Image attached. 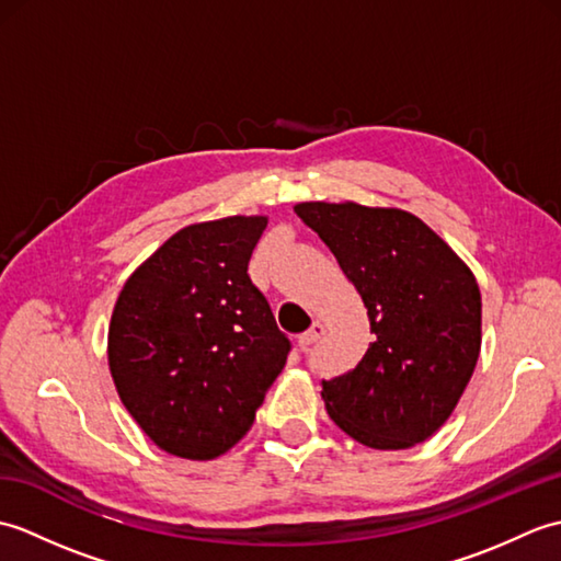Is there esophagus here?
I'll use <instances>...</instances> for the list:
<instances>
[{"label": "esophagus", "mask_w": 561, "mask_h": 561, "mask_svg": "<svg viewBox=\"0 0 561 561\" xmlns=\"http://www.w3.org/2000/svg\"><path fill=\"white\" fill-rule=\"evenodd\" d=\"M323 335H325V325L320 323V320H316V323H313L311 328H308V330L304 332V335L299 337V347H301V350H308V347H311V344H316Z\"/></svg>", "instance_id": "1"}]
</instances>
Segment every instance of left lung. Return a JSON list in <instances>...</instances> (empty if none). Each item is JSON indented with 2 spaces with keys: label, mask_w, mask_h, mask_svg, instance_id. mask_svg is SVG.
Returning <instances> with one entry per match:
<instances>
[{
  "label": "left lung",
  "mask_w": 561,
  "mask_h": 561,
  "mask_svg": "<svg viewBox=\"0 0 561 561\" xmlns=\"http://www.w3.org/2000/svg\"><path fill=\"white\" fill-rule=\"evenodd\" d=\"M294 211L362 294L376 335L352 371L323 380L330 420L368 448L422 444L456 410L478 364V279L410 211L356 202H301Z\"/></svg>",
  "instance_id": "1"
}]
</instances>
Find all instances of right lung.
Instances as JSON below:
<instances>
[{"label":"right lung","mask_w":561,"mask_h":561,"mask_svg":"<svg viewBox=\"0 0 561 561\" xmlns=\"http://www.w3.org/2000/svg\"><path fill=\"white\" fill-rule=\"evenodd\" d=\"M267 217L173 233L133 272L108 328L127 412L161 450L211 460L241 440L291 350L248 274Z\"/></svg>","instance_id":"right-lung-1"}]
</instances>
